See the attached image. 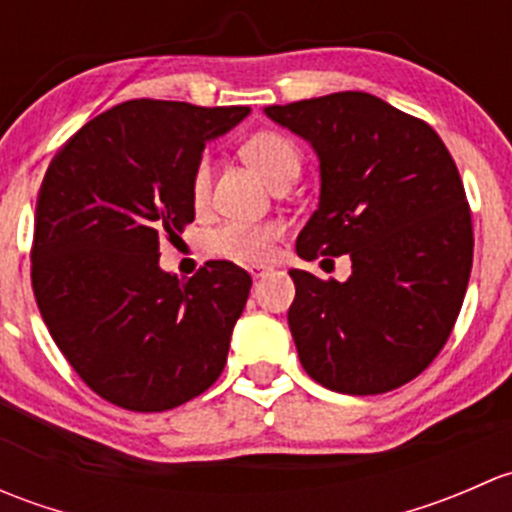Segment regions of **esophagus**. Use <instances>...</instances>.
<instances>
[{
  "mask_svg": "<svg viewBox=\"0 0 512 512\" xmlns=\"http://www.w3.org/2000/svg\"><path fill=\"white\" fill-rule=\"evenodd\" d=\"M247 272H250L252 280H260V277H265L270 270H267V267H250V270H247Z\"/></svg>",
  "mask_w": 512,
  "mask_h": 512,
  "instance_id": "1",
  "label": "esophagus"
}]
</instances>
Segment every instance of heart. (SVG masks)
<instances>
[{
	"label": "heart",
	"mask_w": 512,
	"mask_h": 512,
	"mask_svg": "<svg viewBox=\"0 0 512 512\" xmlns=\"http://www.w3.org/2000/svg\"><path fill=\"white\" fill-rule=\"evenodd\" d=\"M242 158L267 180L275 183L287 173H299V151L287 136L275 131H257L242 143ZM210 193V163L200 160L190 180V195L195 205H203ZM285 227L280 223H225L205 235V250L220 260L237 265H262L272 257L275 242Z\"/></svg>",
	"instance_id": "obj_1"
}]
</instances>
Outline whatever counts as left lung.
<instances>
[{"label": "left lung", "instance_id": "obj_1", "mask_svg": "<svg viewBox=\"0 0 512 512\" xmlns=\"http://www.w3.org/2000/svg\"><path fill=\"white\" fill-rule=\"evenodd\" d=\"M319 158V205L297 255H349L347 282L289 270L304 371L339 394H384L446 344L473 265L461 175L428 123L364 91L267 106Z\"/></svg>", "mask_w": 512, "mask_h": 512}]
</instances>
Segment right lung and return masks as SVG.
Returning a JSON list of instances; mask_svg holds the SVG:
<instances>
[{
	"label": "right lung",
	"mask_w": 512,
	"mask_h": 512,
	"mask_svg": "<svg viewBox=\"0 0 512 512\" xmlns=\"http://www.w3.org/2000/svg\"><path fill=\"white\" fill-rule=\"evenodd\" d=\"M247 106L126 101L61 146L39 188L32 287L56 347L101 399L168 411L225 369L252 280L225 260L188 282L160 270V235L195 220L205 143Z\"/></svg>",
	"instance_id": "add662e5"
}]
</instances>
